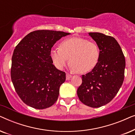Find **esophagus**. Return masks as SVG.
Here are the masks:
<instances>
[{
    "instance_id": "1",
    "label": "esophagus",
    "mask_w": 135,
    "mask_h": 135,
    "mask_svg": "<svg viewBox=\"0 0 135 135\" xmlns=\"http://www.w3.org/2000/svg\"><path fill=\"white\" fill-rule=\"evenodd\" d=\"M71 77H72V75L71 74H69L68 73L66 74V80H69Z\"/></svg>"
}]
</instances>
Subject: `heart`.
I'll use <instances>...</instances> for the list:
<instances>
[{"mask_svg": "<svg viewBox=\"0 0 135 135\" xmlns=\"http://www.w3.org/2000/svg\"><path fill=\"white\" fill-rule=\"evenodd\" d=\"M100 49L94 42L82 37H73L64 40L60 48L51 50L50 56L53 64L59 69H62L71 62L74 71L87 73L94 69L100 58Z\"/></svg>", "mask_w": 135, "mask_h": 135, "instance_id": "b5f03b06", "label": "heart"}]
</instances>
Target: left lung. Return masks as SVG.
I'll return each instance as SVG.
<instances>
[{
  "label": "left lung",
  "mask_w": 135,
  "mask_h": 135,
  "mask_svg": "<svg viewBox=\"0 0 135 135\" xmlns=\"http://www.w3.org/2000/svg\"><path fill=\"white\" fill-rule=\"evenodd\" d=\"M100 49L97 66L82 75V83L77 96L83 104L99 108L115 97L124 80L125 59L120 46L113 37L99 32H90Z\"/></svg>",
  "instance_id": "8db88e82"
}]
</instances>
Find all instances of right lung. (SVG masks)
Wrapping results in <instances>:
<instances>
[{"mask_svg": "<svg viewBox=\"0 0 135 135\" xmlns=\"http://www.w3.org/2000/svg\"><path fill=\"white\" fill-rule=\"evenodd\" d=\"M69 33L37 30L16 46L12 58L11 79L15 91L26 104L37 109L56 103L66 73L57 69L50 56L51 48Z\"/></svg>", "mask_w": 135, "mask_h": 135, "instance_id": "obj_1", "label": "right lung"}]
</instances>
